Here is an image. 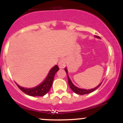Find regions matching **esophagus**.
<instances>
[{
    "instance_id": "obj_1",
    "label": "esophagus",
    "mask_w": 123,
    "mask_h": 123,
    "mask_svg": "<svg viewBox=\"0 0 123 123\" xmlns=\"http://www.w3.org/2000/svg\"><path fill=\"white\" fill-rule=\"evenodd\" d=\"M66 59H65V58H62V59H61L60 61H59L58 65H59V67L61 68H63L65 67V65H66Z\"/></svg>"
}]
</instances>
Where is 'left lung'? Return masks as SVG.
I'll list each match as a JSON object with an SVG mask.
<instances>
[{
    "label": "left lung",
    "instance_id": "8db88e82",
    "mask_svg": "<svg viewBox=\"0 0 123 123\" xmlns=\"http://www.w3.org/2000/svg\"><path fill=\"white\" fill-rule=\"evenodd\" d=\"M96 37L99 38V37L96 36ZM65 71H66L67 74V75H68V72H67V68H65ZM68 85L69 86V87H70L71 89V90H73L74 93H75L79 94V95H85V94L90 93L92 92H93L94 90H96V89H98V88L100 86V85L102 84V83H101L100 85H99L97 87H96L94 88V89H89V90H86V89H80V88H78V87H75V86L72 83L71 81L70 80V79H69L68 76Z\"/></svg>",
    "mask_w": 123,
    "mask_h": 123
}]
</instances>
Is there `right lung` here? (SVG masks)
I'll return each instance as SVG.
<instances>
[{"label": "right lung", "mask_w": 123, "mask_h": 123, "mask_svg": "<svg viewBox=\"0 0 123 123\" xmlns=\"http://www.w3.org/2000/svg\"><path fill=\"white\" fill-rule=\"evenodd\" d=\"M59 70V68L57 65H55L49 71L46 79L44 81L38 85V86L35 87L31 89H26L23 87L19 86L18 85H17L21 90L25 93L27 95L31 96H42L47 93L50 90L52 85L53 81H54V76L56 73Z\"/></svg>", "instance_id": "1"}]
</instances>
